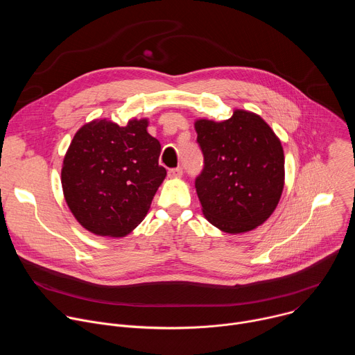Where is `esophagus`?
<instances>
[{"label": "esophagus", "instance_id": "1", "mask_svg": "<svg viewBox=\"0 0 355 355\" xmlns=\"http://www.w3.org/2000/svg\"><path fill=\"white\" fill-rule=\"evenodd\" d=\"M168 177H170V178H181V177H182V168H181V167L170 168V170H168Z\"/></svg>", "mask_w": 355, "mask_h": 355}]
</instances>
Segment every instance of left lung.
I'll return each mask as SVG.
<instances>
[{
	"instance_id": "1",
	"label": "left lung",
	"mask_w": 355,
	"mask_h": 355,
	"mask_svg": "<svg viewBox=\"0 0 355 355\" xmlns=\"http://www.w3.org/2000/svg\"><path fill=\"white\" fill-rule=\"evenodd\" d=\"M195 130L204 155L195 188L205 218L232 234L263 225L284 189V150L274 130L243 110L223 122L198 119Z\"/></svg>"
}]
</instances>
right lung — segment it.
<instances>
[{"label":"right lung","mask_w":355,"mask_h":355,"mask_svg":"<svg viewBox=\"0 0 355 355\" xmlns=\"http://www.w3.org/2000/svg\"><path fill=\"white\" fill-rule=\"evenodd\" d=\"M147 119L126 126L101 119L84 125L63 160L62 187L78 223L98 236L122 237L147 215L167 175L160 141Z\"/></svg>","instance_id":"obj_1"}]
</instances>
